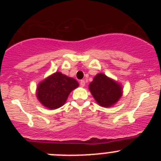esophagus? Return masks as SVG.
Listing matches in <instances>:
<instances>
[{"label":"esophagus","instance_id":"34e87169","mask_svg":"<svg viewBox=\"0 0 161 161\" xmlns=\"http://www.w3.org/2000/svg\"><path fill=\"white\" fill-rule=\"evenodd\" d=\"M80 85L81 87H84V86H85V80H81L80 81Z\"/></svg>","mask_w":161,"mask_h":161}]
</instances>
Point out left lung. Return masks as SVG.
I'll use <instances>...</instances> for the list:
<instances>
[{
  "instance_id": "8db88e82",
  "label": "left lung",
  "mask_w": 161,
  "mask_h": 161,
  "mask_svg": "<svg viewBox=\"0 0 161 161\" xmlns=\"http://www.w3.org/2000/svg\"><path fill=\"white\" fill-rule=\"evenodd\" d=\"M89 90L100 106L109 107L122 96V87L103 73L97 74L89 85Z\"/></svg>"
}]
</instances>
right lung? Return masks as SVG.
Segmentation results:
<instances>
[{
  "label": "right lung",
  "instance_id": "right-lung-1",
  "mask_svg": "<svg viewBox=\"0 0 161 161\" xmlns=\"http://www.w3.org/2000/svg\"><path fill=\"white\" fill-rule=\"evenodd\" d=\"M78 85L75 79L57 72L39 84L37 88V97L44 106L57 109L63 106L71 91Z\"/></svg>",
  "mask_w": 161,
  "mask_h": 161
}]
</instances>
